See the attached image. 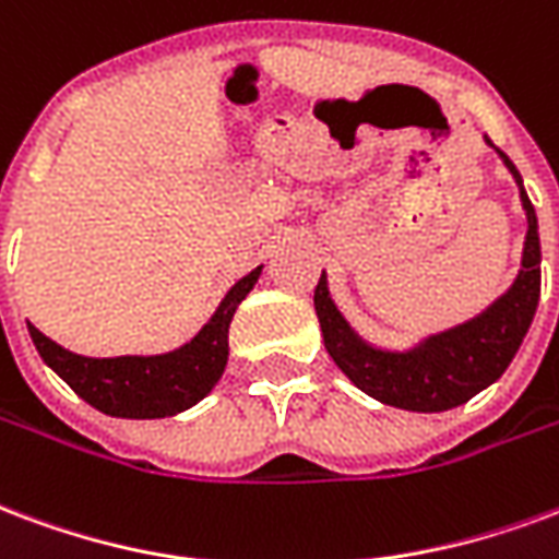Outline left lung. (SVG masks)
<instances>
[{
    "label": "left lung",
    "mask_w": 559,
    "mask_h": 559,
    "mask_svg": "<svg viewBox=\"0 0 559 559\" xmlns=\"http://www.w3.org/2000/svg\"><path fill=\"white\" fill-rule=\"evenodd\" d=\"M483 139L498 153L500 163L507 165V171L519 186L522 210L527 216L522 269L498 299L489 301L468 320L417 337L406 349H391L382 343L367 341L353 322L343 317L337 301L332 299L325 272L313 290V308L320 317L322 341L329 355L358 391L384 406L432 415V412H448V408L468 403L471 396L486 391L503 376L536 317L539 287H543V248H539L536 210L524 192V180L510 156L498 151L489 135Z\"/></svg>",
    "instance_id": "obj_1"
}]
</instances>
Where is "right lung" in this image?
Masks as SVG:
<instances>
[{
	"mask_svg": "<svg viewBox=\"0 0 559 559\" xmlns=\"http://www.w3.org/2000/svg\"><path fill=\"white\" fill-rule=\"evenodd\" d=\"M260 272L263 266L251 269L246 278H239L218 301L204 329L171 353L88 358L49 341L32 322L28 334L49 370L61 376L88 406L103 415L130 420L180 415L201 403L225 373L227 329L242 299L254 290Z\"/></svg>",
	"mask_w": 559,
	"mask_h": 559,
	"instance_id": "right-lung-1",
	"label": "right lung"
}]
</instances>
